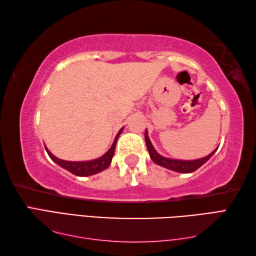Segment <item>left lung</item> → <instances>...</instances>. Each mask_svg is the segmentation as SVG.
Here are the masks:
<instances>
[{
	"mask_svg": "<svg viewBox=\"0 0 256 256\" xmlns=\"http://www.w3.org/2000/svg\"><path fill=\"white\" fill-rule=\"evenodd\" d=\"M145 143H146V148H148V150L152 160L156 162L157 165L165 167V168H167V170H170L177 172H184V174H188V172H192L194 170H197L198 168L202 166L206 160H209L210 157L216 153V150H218V148H216L214 152H212V153H210L208 156L202 157V158L194 160H180L167 158V157H164L157 153L154 148V146L152 145L150 140L148 138V130L145 131Z\"/></svg>",
	"mask_w": 256,
	"mask_h": 256,
	"instance_id": "left-lung-1",
	"label": "left lung"
}]
</instances>
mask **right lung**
<instances>
[{
    "label": "right lung",
    "mask_w": 256,
    "mask_h": 256,
    "mask_svg": "<svg viewBox=\"0 0 256 256\" xmlns=\"http://www.w3.org/2000/svg\"><path fill=\"white\" fill-rule=\"evenodd\" d=\"M123 131V128L120 130L118 133L116 134V140H114V142L111 146V148L108 150L106 153L101 156L100 158H96L94 160H88V162H68V160H59L57 158L56 156H54L50 150H48L47 148L46 152L47 154L50 155V158L56 162L57 165H59L60 167L64 168V170L70 172L72 174L76 176H91V175H96V174L100 172L102 170H106V168L110 166L112 158H113V155H114V152H116V145L118 142V138L120 135H121Z\"/></svg>",
    "instance_id": "1"
}]
</instances>
